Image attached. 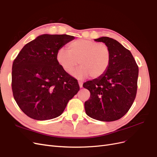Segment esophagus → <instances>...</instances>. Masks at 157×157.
<instances>
[{"label":"esophagus","mask_w":157,"mask_h":157,"mask_svg":"<svg viewBox=\"0 0 157 157\" xmlns=\"http://www.w3.org/2000/svg\"><path fill=\"white\" fill-rule=\"evenodd\" d=\"M78 84H79V86H80V88H82V85H83L82 82H81V81H78Z\"/></svg>","instance_id":"obj_1"}]
</instances>
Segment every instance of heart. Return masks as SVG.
<instances>
[{
  "instance_id": "1",
  "label": "heart",
  "mask_w": 157,
  "mask_h": 157,
  "mask_svg": "<svg viewBox=\"0 0 157 157\" xmlns=\"http://www.w3.org/2000/svg\"><path fill=\"white\" fill-rule=\"evenodd\" d=\"M56 60L62 69L71 74L79 63L80 67L73 73L77 79L82 80L90 75L97 78L106 72L111 60V53L104 44L86 39H78L70 42L68 50L59 48Z\"/></svg>"
}]
</instances>
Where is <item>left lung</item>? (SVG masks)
<instances>
[{"label": "left lung", "mask_w": 157, "mask_h": 157, "mask_svg": "<svg viewBox=\"0 0 157 157\" xmlns=\"http://www.w3.org/2000/svg\"><path fill=\"white\" fill-rule=\"evenodd\" d=\"M94 40L105 43L110 50L111 60L101 77L84 83L83 87L90 92L84 103L85 111L94 119L115 121L125 115L134 103L138 66L130 51L117 40L107 36Z\"/></svg>", "instance_id": "1"}]
</instances>
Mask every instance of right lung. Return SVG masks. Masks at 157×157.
Returning a JSON list of instances; mask_svg holds the SVG:
<instances>
[{
  "mask_svg": "<svg viewBox=\"0 0 157 157\" xmlns=\"http://www.w3.org/2000/svg\"><path fill=\"white\" fill-rule=\"evenodd\" d=\"M73 39L67 35H41L23 46L14 59L13 96L30 118L46 121L60 116L79 91L77 80L56 60L58 50Z\"/></svg>",
  "mask_w": 157,
  "mask_h": 157,
  "instance_id": "obj_1",
  "label": "right lung"
}]
</instances>
